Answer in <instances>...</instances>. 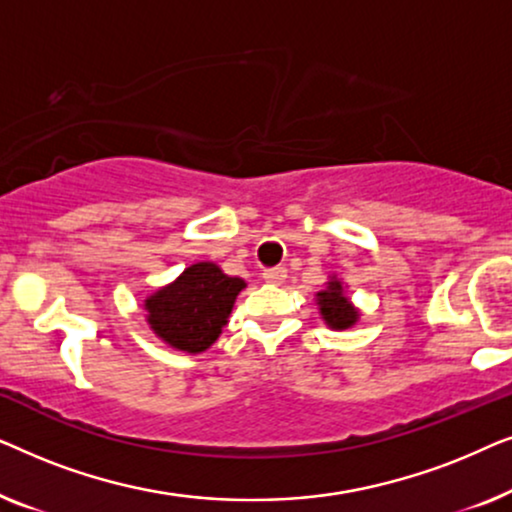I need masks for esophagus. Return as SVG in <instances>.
Masks as SVG:
<instances>
[{"label":"esophagus","mask_w":512,"mask_h":512,"mask_svg":"<svg viewBox=\"0 0 512 512\" xmlns=\"http://www.w3.org/2000/svg\"><path fill=\"white\" fill-rule=\"evenodd\" d=\"M263 279L268 284H284L286 282V268H272L263 272Z\"/></svg>","instance_id":"esophagus-1"}]
</instances>
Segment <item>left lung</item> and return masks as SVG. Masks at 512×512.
<instances>
[{
  "label": "left lung",
  "mask_w": 512,
  "mask_h": 512,
  "mask_svg": "<svg viewBox=\"0 0 512 512\" xmlns=\"http://www.w3.org/2000/svg\"><path fill=\"white\" fill-rule=\"evenodd\" d=\"M314 298H317L321 319H324V324L328 328H333V331H347V328H352L361 317L359 307H356L352 303V298L347 296V284L342 282L338 275L328 277L326 286L314 293Z\"/></svg>",
  "instance_id": "8db88e82"
}]
</instances>
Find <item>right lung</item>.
Returning a JSON list of instances; mask_svg holds the SVG:
<instances>
[{
	"label": "right lung",
	"mask_w": 512,
	"mask_h": 512,
	"mask_svg": "<svg viewBox=\"0 0 512 512\" xmlns=\"http://www.w3.org/2000/svg\"><path fill=\"white\" fill-rule=\"evenodd\" d=\"M242 289L247 282L226 275L214 261L193 263L144 298L146 324L167 347L202 354L219 340Z\"/></svg>",
	"instance_id": "add662e5"
}]
</instances>
